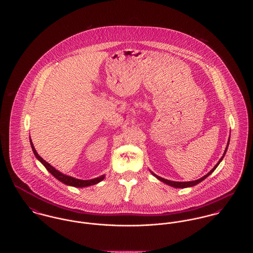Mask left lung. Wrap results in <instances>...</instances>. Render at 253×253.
Returning <instances> with one entry per match:
<instances>
[{
	"label": "left lung",
	"instance_id": "8db88e82",
	"mask_svg": "<svg viewBox=\"0 0 253 253\" xmlns=\"http://www.w3.org/2000/svg\"><path fill=\"white\" fill-rule=\"evenodd\" d=\"M229 141H230V139L228 140V144H227V147H226V149H225V152H224V154H223V156H222V158L219 160V162L217 163L216 166L207 174V175H205L204 177H202V178H200V179H198V180L195 181H190V182H176V181H170L168 180V179H165V178H162V177H160V176H158V175H156L155 173H152V174H154L159 180L163 181L164 183H167L168 185H169V186H172V187H174V188H186V187H192V186H195V185H197V184H199L200 182H202V181L204 180V179H206L209 175H211L213 171H214V169H216L217 167H218V165L220 164V162L223 160V158H224V156H225V154H226V152H227V149H228V146H229Z\"/></svg>",
	"mask_w": 253,
	"mask_h": 253
}]
</instances>
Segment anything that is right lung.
I'll list each match as a JSON object with an SVG mask.
<instances>
[{
    "label": "right lung",
    "mask_w": 253,
    "mask_h": 253,
    "mask_svg": "<svg viewBox=\"0 0 253 253\" xmlns=\"http://www.w3.org/2000/svg\"><path fill=\"white\" fill-rule=\"evenodd\" d=\"M30 143H31V147H32V150H33V153L35 154L37 159L44 166V168L56 178L59 181H61L62 183L66 184V185H70V186H74V187H86V186H90V185H94L100 181L103 180L105 175H101L97 178H94V179H90V180H81V179H77V178H74L71 176H68V175H65L63 173H61L60 171L56 170L53 167H51L48 163H46L42 157L39 156V154L37 153L35 148H34V145L32 143V140L30 138Z\"/></svg>",
    "instance_id": "add662e5"
}]
</instances>
